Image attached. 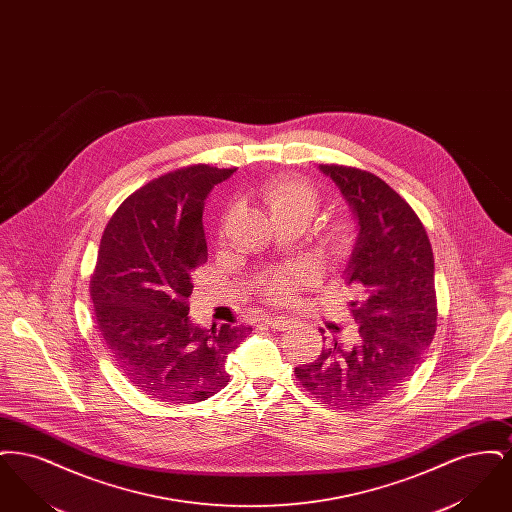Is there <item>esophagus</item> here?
I'll return each mask as SVG.
<instances>
[{"label":"esophagus","instance_id":"1","mask_svg":"<svg viewBox=\"0 0 512 512\" xmlns=\"http://www.w3.org/2000/svg\"><path fill=\"white\" fill-rule=\"evenodd\" d=\"M263 322H265L267 326H270L272 330H278V332H284V330H288V328H290V324H292L288 318L284 317L263 318Z\"/></svg>","mask_w":512,"mask_h":512}]
</instances>
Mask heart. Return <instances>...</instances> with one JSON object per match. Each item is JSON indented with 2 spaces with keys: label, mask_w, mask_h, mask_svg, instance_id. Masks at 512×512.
<instances>
[{
  "label": "heart",
  "mask_w": 512,
  "mask_h": 512,
  "mask_svg": "<svg viewBox=\"0 0 512 512\" xmlns=\"http://www.w3.org/2000/svg\"><path fill=\"white\" fill-rule=\"evenodd\" d=\"M261 199L267 205L274 222H299L307 224L315 217L322 203V195L315 184L292 174H278L265 182ZM359 240V224L349 215H338L326 220L318 228L320 249L330 257H345ZM317 280V270L309 263H295L276 270L263 280L261 292L270 303H292L297 290L311 286Z\"/></svg>",
  "instance_id": "heart-1"
}]
</instances>
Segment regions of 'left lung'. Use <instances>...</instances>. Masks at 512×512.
Masks as SVG:
<instances>
[{
	"mask_svg": "<svg viewBox=\"0 0 512 512\" xmlns=\"http://www.w3.org/2000/svg\"><path fill=\"white\" fill-rule=\"evenodd\" d=\"M320 171L340 186L359 220V240L343 270L357 293L349 313L359 341L353 347L330 341L317 361L295 368V378L318 401L355 411L399 390L434 340V253L413 207L380 176L345 165Z\"/></svg>",
	"mask_w": 512,
	"mask_h": 512,
	"instance_id": "1",
	"label": "left lung"
}]
</instances>
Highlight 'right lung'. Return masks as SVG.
<instances>
[{
    "label": "right lung",
    "instance_id": "add662e5",
    "mask_svg": "<svg viewBox=\"0 0 512 512\" xmlns=\"http://www.w3.org/2000/svg\"><path fill=\"white\" fill-rule=\"evenodd\" d=\"M236 169L190 165L128 195L107 222L90 278L96 324L117 368L147 397L195 403L219 393L226 357L251 328L188 318L195 268L207 263L203 205Z\"/></svg>",
    "mask_w": 512,
    "mask_h": 512
}]
</instances>
